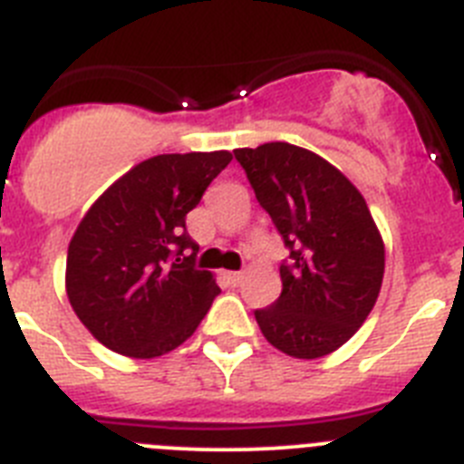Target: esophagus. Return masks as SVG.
Returning <instances> with one entry per match:
<instances>
[{"label": "esophagus", "mask_w": 464, "mask_h": 464, "mask_svg": "<svg viewBox=\"0 0 464 464\" xmlns=\"http://www.w3.org/2000/svg\"><path fill=\"white\" fill-rule=\"evenodd\" d=\"M223 278L229 283V285H239L241 278H244V274H241V272H223Z\"/></svg>", "instance_id": "34e87169"}]
</instances>
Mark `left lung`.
Segmentation results:
<instances>
[{
  "instance_id": "obj_1",
  "label": "left lung",
  "mask_w": 464,
  "mask_h": 464,
  "mask_svg": "<svg viewBox=\"0 0 464 464\" xmlns=\"http://www.w3.org/2000/svg\"><path fill=\"white\" fill-rule=\"evenodd\" d=\"M235 158L290 248L281 297L256 311L257 325L290 358L330 355L367 321L383 283L385 246L370 207L314 150L269 141Z\"/></svg>"
}]
</instances>
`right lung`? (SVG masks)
Listing matches in <instances>:
<instances>
[{"label":"right lung","instance_id":"add662e5","mask_svg":"<svg viewBox=\"0 0 464 464\" xmlns=\"http://www.w3.org/2000/svg\"><path fill=\"white\" fill-rule=\"evenodd\" d=\"M232 162L229 150L143 160L111 183L69 241V304L88 332L127 358L150 360L181 346L220 293L195 267L199 246L186 216Z\"/></svg>","mask_w":464,"mask_h":464}]
</instances>
